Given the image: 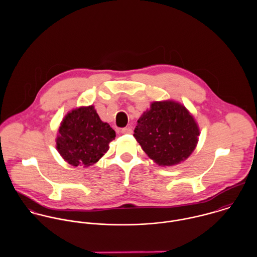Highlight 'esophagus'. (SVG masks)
Segmentation results:
<instances>
[{
	"label": "esophagus",
	"mask_w": 257,
	"mask_h": 257,
	"mask_svg": "<svg viewBox=\"0 0 257 257\" xmlns=\"http://www.w3.org/2000/svg\"><path fill=\"white\" fill-rule=\"evenodd\" d=\"M120 132H121V134H125V135L133 134V130L131 127H122Z\"/></svg>",
	"instance_id": "obj_1"
}]
</instances>
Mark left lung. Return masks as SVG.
Returning <instances> with one entry per match:
<instances>
[{
	"mask_svg": "<svg viewBox=\"0 0 257 257\" xmlns=\"http://www.w3.org/2000/svg\"><path fill=\"white\" fill-rule=\"evenodd\" d=\"M199 128L182 105L154 102L138 120L134 137L156 163L170 166L180 163L195 149Z\"/></svg>",
	"mask_w": 257,
	"mask_h": 257,
	"instance_id": "left-lung-1",
	"label": "left lung"
}]
</instances>
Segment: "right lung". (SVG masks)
Masks as SVG:
<instances>
[{
    "label": "right lung",
    "instance_id": "right-lung-1",
    "mask_svg": "<svg viewBox=\"0 0 257 257\" xmlns=\"http://www.w3.org/2000/svg\"><path fill=\"white\" fill-rule=\"evenodd\" d=\"M115 138L109 123L103 122L93 106L67 113L59 127L57 150L71 165L88 167L96 163Z\"/></svg>",
    "mask_w": 257,
    "mask_h": 257
}]
</instances>
